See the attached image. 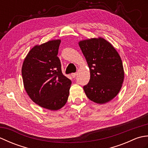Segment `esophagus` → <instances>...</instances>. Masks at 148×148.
Listing matches in <instances>:
<instances>
[{"label":"esophagus","mask_w":148,"mask_h":148,"mask_svg":"<svg viewBox=\"0 0 148 148\" xmlns=\"http://www.w3.org/2000/svg\"><path fill=\"white\" fill-rule=\"evenodd\" d=\"M76 75H77V73H72L71 74V76L72 77H75L76 76Z\"/></svg>","instance_id":"34e87169"}]
</instances>
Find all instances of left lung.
<instances>
[{
	"mask_svg": "<svg viewBox=\"0 0 148 148\" xmlns=\"http://www.w3.org/2000/svg\"><path fill=\"white\" fill-rule=\"evenodd\" d=\"M79 45L90 71L89 83L83 86L87 97L97 103L110 101L118 95L124 79L118 53L101 37L81 40Z\"/></svg>",
	"mask_w": 148,
	"mask_h": 148,
	"instance_id": "1",
	"label": "left lung"
}]
</instances>
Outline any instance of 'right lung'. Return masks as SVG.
<instances>
[{
  "label": "right lung",
  "instance_id": "1",
  "mask_svg": "<svg viewBox=\"0 0 148 148\" xmlns=\"http://www.w3.org/2000/svg\"><path fill=\"white\" fill-rule=\"evenodd\" d=\"M60 40L36 46L24 60L21 74L25 89L39 106L58 110L68 100L71 81L63 75L57 56Z\"/></svg>",
  "mask_w": 148,
  "mask_h": 148
}]
</instances>
